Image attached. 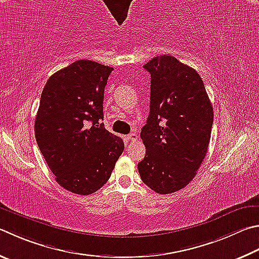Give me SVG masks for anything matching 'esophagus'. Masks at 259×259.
I'll return each instance as SVG.
<instances>
[{
	"label": "esophagus",
	"instance_id": "1",
	"mask_svg": "<svg viewBox=\"0 0 259 259\" xmlns=\"http://www.w3.org/2000/svg\"><path fill=\"white\" fill-rule=\"evenodd\" d=\"M128 140L129 142H136V140L138 139V136H137V134L136 133H133V134H130V135H128Z\"/></svg>",
	"mask_w": 259,
	"mask_h": 259
}]
</instances>
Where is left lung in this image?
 <instances>
[{"label":"left lung","mask_w":259,"mask_h":259,"mask_svg":"<svg viewBox=\"0 0 259 259\" xmlns=\"http://www.w3.org/2000/svg\"><path fill=\"white\" fill-rule=\"evenodd\" d=\"M150 73V111L140 138L146 155L138 163L145 185L161 195L185 188L207 154L214 112L204 81L175 56H155Z\"/></svg>","instance_id":"left-lung-1"}]
</instances>
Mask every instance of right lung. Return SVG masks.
<instances>
[{
  "label": "right lung",
  "mask_w": 259,
  "mask_h": 259,
  "mask_svg": "<svg viewBox=\"0 0 259 259\" xmlns=\"http://www.w3.org/2000/svg\"><path fill=\"white\" fill-rule=\"evenodd\" d=\"M112 71L78 60L52 74L41 93L36 142L56 182L73 194L91 195L104 186L123 153V140L101 123Z\"/></svg>",
  "instance_id": "1"
}]
</instances>
